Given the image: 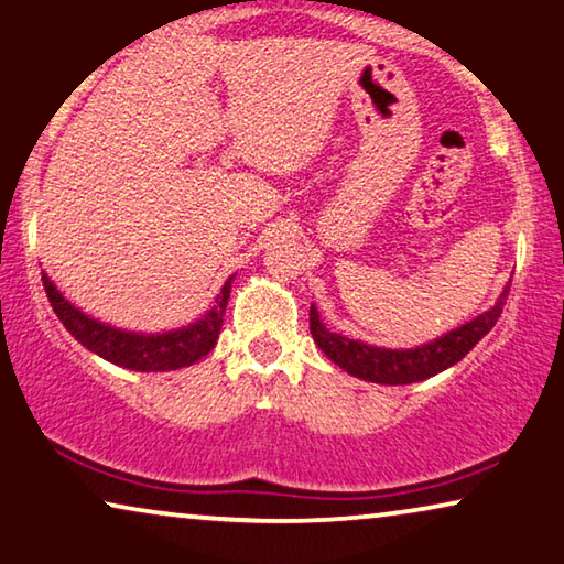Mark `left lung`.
Returning a JSON list of instances; mask_svg holds the SVG:
<instances>
[{
  "label": "left lung",
  "mask_w": 564,
  "mask_h": 564,
  "mask_svg": "<svg viewBox=\"0 0 564 564\" xmlns=\"http://www.w3.org/2000/svg\"><path fill=\"white\" fill-rule=\"evenodd\" d=\"M509 285L501 291L489 311L478 314L470 322L460 324L458 329L438 336V339L420 344V347L410 349H384L375 347V344L349 339V336L329 332L318 318L316 306L311 304L308 324L311 336L318 344V349L332 359L334 365H339L344 372L359 380L377 382V384H413L427 377L443 372V369L460 362L486 334L494 329V324L499 322L503 304H507Z\"/></svg>",
  "instance_id": "obj_1"
}]
</instances>
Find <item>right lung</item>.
<instances>
[{"mask_svg": "<svg viewBox=\"0 0 564 564\" xmlns=\"http://www.w3.org/2000/svg\"><path fill=\"white\" fill-rule=\"evenodd\" d=\"M42 285H45L50 306H53L57 318L88 351L104 357L111 365L133 369V372H170V369L199 362L202 357H207L215 349L217 339H220L225 308H228L232 275L225 281L207 314H202L187 326H180V329L156 334L116 329L111 324L88 316L86 311L73 306L57 291V285L50 281L45 271H42Z\"/></svg>", "mask_w": 564, "mask_h": 564, "instance_id": "right-lung-1", "label": "right lung"}]
</instances>
